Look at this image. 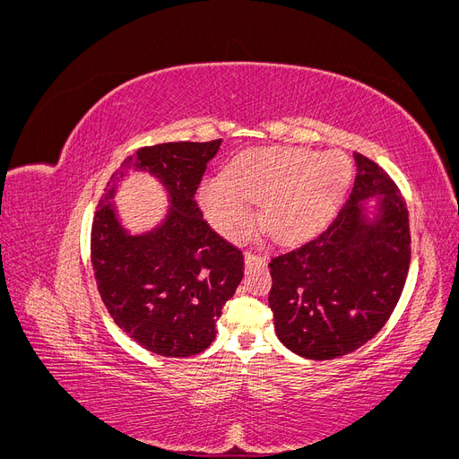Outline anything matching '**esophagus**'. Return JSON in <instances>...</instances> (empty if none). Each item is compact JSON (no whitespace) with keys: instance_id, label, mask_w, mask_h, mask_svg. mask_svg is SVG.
<instances>
[{"instance_id":"obj_1","label":"esophagus","mask_w":459,"mask_h":459,"mask_svg":"<svg viewBox=\"0 0 459 459\" xmlns=\"http://www.w3.org/2000/svg\"><path fill=\"white\" fill-rule=\"evenodd\" d=\"M245 266H247V268L266 266V256H264V255H256V253H251V251H247V253H245Z\"/></svg>"}]
</instances>
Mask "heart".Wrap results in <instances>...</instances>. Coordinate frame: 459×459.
I'll list each match as a JSON object with an SVG mask.
<instances>
[{
  "mask_svg": "<svg viewBox=\"0 0 459 459\" xmlns=\"http://www.w3.org/2000/svg\"><path fill=\"white\" fill-rule=\"evenodd\" d=\"M352 179L342 152L264 149L231 166L228 178H211L201 203L212 226L239 238L255 226V203H264V221L277 239L293 241L322 228L335 214Z\"/></svg>",
  "mask_w": 459,
  "mask_h": 459,
  "instance_id": "1",
  "label": "heart"
}]
</instances>
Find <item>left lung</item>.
<instances>
[{
    "label": "left lung",
    "instance_id": "left-lung-1",
    "mask_svg": "<svg viewBox=\"0 0 459 459\" xmlns=\"http://www.w3.org/2000/svg\"><path fill=\"white\" fill-rule=\"evenodd\" d=\"M358 174L337 216L312 239L272 256L277 337L308 359H333L373 339L404 289L411 238L406 201L377 162L354 152ZM380 195L371 225L361 201Z\"/></svg>",
    "mask_w": 459,
    "mask_h": 459
}]
</instances>
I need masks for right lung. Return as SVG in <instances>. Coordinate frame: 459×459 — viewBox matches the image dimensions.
Instances as JSON below:
<instances>
[{
    "instance_id": "obj_1",
    "label": "right lung",
    "mask_w": 459,
    "mask_h": 459,
    "mask_svg": "<svg viewBox=\"0 0 459 459\" xmlns=\"http://www.w3.org/2000/svg\"><path fill=\"white\" fill-rule=\"evenodd\" d=\"M221 140L137 149L122 162L155 174L170 193V212L152 233L128 235L107 199L93 216L91 266L115 324L152 354L193 356L216 337V322L243 277V253L206 224L195 191ZM108 182V184H110Z\"/></svg>"
}]
</instances>
